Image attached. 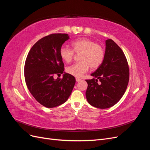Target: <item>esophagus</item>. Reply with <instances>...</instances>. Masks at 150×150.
Segmentation results:
<instances>
[{
  "mask_svg": "<svg viewBox=\"0 0 150 150\" xmlns=\"http://www.w3.org/2000/svg\"><path fill=\"white\" fill-rule=\"evenodd\" d=\"M76 81H77V82H79V81H81V79L79 78H76Z\"/></svg>",
  "mask_w": 150,
  "mask_h": 150,
  "instance_id": "34e87169",
  "label": "esophagus"
}]
</instances>
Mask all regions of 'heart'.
<instances>
[{"mask_svg":"<svg viewBox=\"0 0 150 150\" xmlns=\"http://www.w3.org/2000/svg\"><path fill=\"white\" fill-rule=\"evenodd\" d=\"M72 49L63 46L60 49V57L63 61L70 62L74 57V52L79 54V62L74 63L66 68V71L69 74L80 78L89 69V66L92 69H96L103 63L104 50L100 46L96 44L93 40L82 38L71 43Z\"/></svg>","mask_w":150,"mask_h":150,"instance_id":"1","label":"heart"}]
</instances>
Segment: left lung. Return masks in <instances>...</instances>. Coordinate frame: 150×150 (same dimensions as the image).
I'll return each mask as SVG.
<instances>
[{
  "label": "left lung",
  "mask_w": 150,
  "mask_h": 150,
  "mask_svg": "<svg viewBox=\"0 0 150 150\" xmlns=\"http://www.w3.org/2000/svg\"><path fill=\"white\" fill-rule=\"evenodd\" d=\"M105 55L102 64L86 80L87 101L100 109L114 106L125 94L129 81V67L125 54L112 39L105 41ZM100 83H97V81Z\"/></svg>",
  "instance_id": "8db88e82"
}]
</instances>
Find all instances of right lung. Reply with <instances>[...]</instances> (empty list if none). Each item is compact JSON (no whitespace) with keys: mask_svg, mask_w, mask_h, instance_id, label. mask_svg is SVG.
I'll use <instances>...</instances> for the list:
<instances>
[{"mask_svg":"<svg viewBox=\"0 0 150 150\" xmlns=\"http://www.w3.org/2000/svg\"><path fill=\"white\" fill-rule=\"evenodd\" d=\"M69 39L67 34H52L39 40L32 47L24 67L25 83L35 100L52 108L64 103L76 83L73 76L64 72V63L59 51ZM64 73L63 79L53 78L54 74Z\"/></svg>","mask_w":150,"mask_h":150,"instance_id":"add662e5","label":"right lung"}]
</instances>
